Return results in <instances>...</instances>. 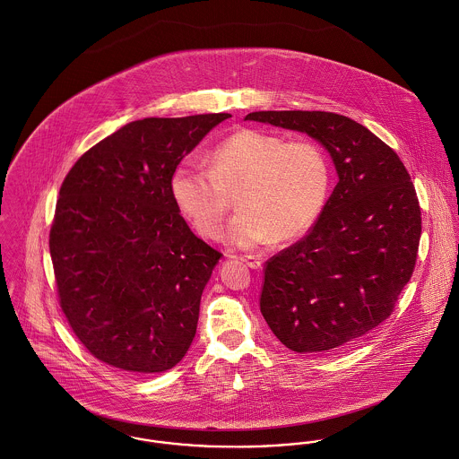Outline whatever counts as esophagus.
Returning a JSON list of instances; mask_svg holds the SVG:
<instances>
[{
	"instance_id": "1",
	"label": "esophagus",
	"mask_w": 459,
	"mask_h": 459,
	"mask_svg": "<svg viewBox=\"0 0 459 459\" xmlns=\"http://www.w3.org/2000/svg\"><path fill=\"white\" fill-rule=\"evenodd\" d=\"M242 262L246 263L253 270H260L262 268V258H258V256H244Z\"/></svg>"
}]
</instances>
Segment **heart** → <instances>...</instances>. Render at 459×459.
Instances as JSON below:
<instances>
[{
	"label": "heart",
	"instance_id": "obj_1",
	"mask_svg": "<svg viewBox=\"0 0 459 459\" xmlns=\"http://www.w3.org/2000/svg\"><path fill=\"white\" fill-rule=\"evenodd\" d=\"M330 191L332 168L320 143L260 129L221 141L210 168L186 159L171 175L178 210L204 238H219L230 195L238 193L240 212L226 231V242L238 249L306 235L322 217Z\"/></svg>",
	"mask_w": 459,
	"mask_h": 459
}]
</instances>
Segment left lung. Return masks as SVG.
Returning <instances> with one entry per match:
<instances>
[{"label": "left lung", "mask_w": 459, "mask_h": 459, "mask_svg": "<svg viewBox=\"0 0 459 459\" xmlns=\"http://www.w3.org/2000/svg\"><path fill=\"white\" fill-rule=\"evenodd\" d=\"M246 120L306 132L330 153L339 182L318 222L264 263L260 309L297 353L344 348L385 322L410 281L420 206L389 144L327 111H256Z\"/></svg>", "instance_id": "left-lung-1"}]
</instances>
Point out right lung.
<instances>
[{
  "label": "right lung",
  "mask_w": 459,
  "mask_h": 459,
  "mask_svg": "<svg viewBox=\"0 0 459 459\" xmlns=\"http://www.w3.org/2000/svg\"><path fill=\"white\" fill-rule=\"evenodd\" d=\"M226 118L135 120L82 153L62 184L49 233L60 306L108 366L162 373L196 335L201 293L222 255L180 215L171 175Z\"/></svg>",
  "instance_id": "obj_1"
}]
</instances>
